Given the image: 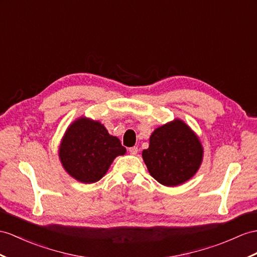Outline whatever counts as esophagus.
<instances>
[{
    "label": "esophagus",
    "mask_w": 257,
    "mask_h": 257,
    "mask_svg": "<svg viewBox=\"0 0 257 257\" xmlns=\"http://www.w3.org/2000/svg\"><path fill=\"white\" fill-rule=\"evenodd\" d=\"M128 153L131 154V155H133V156H135L137 153H139V148L137 147H131L130 149H128Z\"/></svg>",
    "instance_id": "34e87169"
}]
</instances>
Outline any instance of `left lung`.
Returning <instances> with one entry per match:
<instances>
[{
    "label": "left lung",
    "instance_id": "1",
    "mask_svg": "<svg viewBox=\"0 0 257 257\" xmlns=\"http://www.w3.org/2000/svg\"><path fill=\"white\" fill-rule=\"evenodd\" d=\"M144 162L156 181L165 186L183 184L202 165L204 148L196 133L180 118L156 128L144 149Z\"/></svg>",
    "mask_w": 257,
    "mask_h": 257
}]
</instances>
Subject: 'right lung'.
I'll use <instances>...</instances> for the list:
<instances>
[{"label":"right lung","mask_w":257,"mask_h":257,"mask_svg":"<svg viewBox=\"0 0 257 257\" xmlns=\"http://www.w3.org/2000/svg\"><path fill=\"white\" fill-rule=\"evenodd\" d=\"M126 153L120 140L99 121L80 116L68 125L59 146L64 170L78 182L90 184L102 179L117 156Z\"/></svg>","instance_id":"add662e5"}]
</instances>
